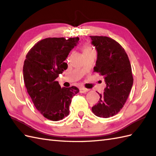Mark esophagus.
Instances as JSON below:
<instances>
[{"label": "esophagus", "mask_w": 156, "mask_h": 156, "mask_svg": "<svg viewBox=\"0 0 156 156\" xmlns=\"http://www.w3.org/2000/svg\"><path fill=\"white\" fill-rule=\"evenodd\" d=\"M89 90L88 89H87V88H80V92L81 93H85L88 92V91Z\"/></svg>", "instance_id": "obj_1"}]
</instances>
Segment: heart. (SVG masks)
<instances>
[{
  "label": "heart",
  "instance_id": "heart-1",
  "mask_svg": "<svg viewBox=\"0 0 156 156\" xmlns=\"http://www.w3.org/2000/svg\"><path fill=\"white\" fill-rule=\"evenodd\" d=\"M82 51H83V53H88V52L93 51L94 50L92 47H90V46L84 45L83 47V48H82Z\"/></svg>",
  "mask_w": 156,
  "mask_h": 156
}]
</instances>
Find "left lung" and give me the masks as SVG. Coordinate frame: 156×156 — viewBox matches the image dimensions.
<instances>
[{
	"instance_id": "1",
	"label": "left lung",
	"mask_w": 156,
	"mask_h": 156,
	"mask_svg": "<svg viewBox=\"0 0 156 156\" xmlns=\"http://www.w3.org/2000/svg\"><path fill=\"white\" fill-rule=\"evenodd\" d=\"M90 37L97 51L94 71L103 76L106 84L92 111L98 117L109 118L122 109L129 97L133 84L132 69L126 51L118 42L107 36Z\"/></svg>"
}]
</instances>
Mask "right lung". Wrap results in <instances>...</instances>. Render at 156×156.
Here are the masks:
<instances>
[{
    "label": "right lung",
    "mask_w": 156,
    "mask_h": 156,
    "mask_svg": "<svg viewBox=\"0 0 156 156\" xmlns=\"http://www.w3.org/2000/svg\"><path fill=\"white\" fill-rule=\"evenodd\" d=\"M78 41V37L47 38L35 44L26 55L23 74L27 93L36 108L50 120L68 116L72 99L79 92L74 86L62 88L56 81L68 68L64 62Z\"/></svg>",
    "instance_id": "obj_1"
}]
</instances>
